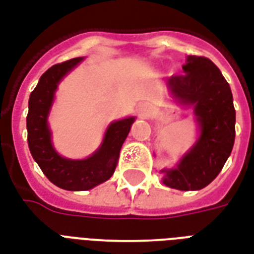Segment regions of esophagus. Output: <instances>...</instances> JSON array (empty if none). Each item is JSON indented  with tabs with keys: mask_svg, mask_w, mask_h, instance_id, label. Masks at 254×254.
<instances>
[{
	"mask_svg": "<svg viewBox=\"0 0 254 254\" xmlns=\"http://www.w3.org/2000/svg\"><path fill=\"white\" fill-rule=\"evenodd\" d=\"M139 112H140V115L143 116L150 115L152 112V107L150 106V104H147V103H144V104H142V106L139 107Z\"/></svg>",
	"mask_w": 254,
	"mask_h": 254,
	"instance_id": "1",
	"label": "esophagus"
}]
</instances>
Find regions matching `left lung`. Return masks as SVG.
I'll return each mask as SVG.
<instances>
[{"mask_svg":"<svg viewBox=\"0 0 254 254\" xmlns=\"http://www.w3.org/2000/svg\"><path fill=\"white\" fill-rule=\"evenodd\" d=\"M184 75L167 85L182 104L194 107L201 136L177 169L162 170L163 184L178 190H201L220 174L236 136V110L228 81L210 59L189 56Z\"/></svg>","mask_w":254,"mask_h":254,"instance_id":"obj_1","label":"left lung"}]
</instances>
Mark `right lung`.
<instances>
[{"instance_id": "add662e5", "label": "right lung", "mask_w": 254, "mask_h": 254, "mask_svg": "<svg viewBox=\"0 0 254 254\" xmlns=\"http://www.w3.org/2000/svg\"><path fill=\"white\" fill-rule=\"evenodd\" d=\"M81 60V57L70 59L51 66L43 73L39 84L30 93L29 111L26 116L28 146L33 159L53 185L70 191L89 190L111 178L122 144L134 123V118L114 122L107 129L102 147L87 159H65L55 151L47 123L48 112L52 106L59 81Z\"/></svg>"}]
</instances>
